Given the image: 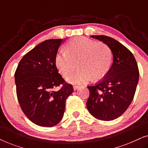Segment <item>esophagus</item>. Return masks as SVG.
<instances>
[{
    "label": "esophagus",
    "mask_w": 148,
    "mask_h": 148,
    "mask_svg": "<svg viewBox=\"0 0 148 148\" xmlns=\"http://www.w3.org/2000/svg\"><path fill=\"white\" fill-rule=\"evenodd\" d=\"M79 88V86H77V85H74L73 86V89L75 90H77V89H78Z\"/></svg>",
    "instance_id": "1"
}]
</instances>
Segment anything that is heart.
I'll return each instance as SVG.
<instances>
[{"label":"heart","instance_id":"heart-1","mask_svg":"<svg viewBox=\"0 0 148 148\" xmlns=\"http://www.w3.org/2000/svg\"><path fill=\"white\" fill-rule=\"evenodd\" d=\"M112 60L110 48L102 42H96L84 36L75 37L66 44V50H60L55 56L56 67L64 77L72 83L82 84L94 79H102L110 69Z\"/></svg>","mask_w":148,"mask_h":148}]
</instances>
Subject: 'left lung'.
<instances>
[{
  "label": "left lung",
  "mask_w": 148,
  "mask_h": 148,
  "mask_svg": "<svg viewBox=\"0 0 148 148\" xmlns=\"http://www.w3.org/2000/svg\"><path fill=\"white\" fill-rule=\"evenodd\" d=\"M106 44L113 54V63L98 82L88 86L86 102L90 114L102 121H112L124 113L134 98L139 72L136 60L128 48L114 38L92 36Z\"/></svg>",
  "instance_id": "8db88e82"
}]
</instances>
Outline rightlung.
I'll use <instances>...</instances> for the list:
<instances>
[{
  "instance_id": "add662e5",
  "label": "right lung",
  "mask_w": 148,
  "mask_h": 148,
  "mask_svg": "<svg viewBox=\"0 0 148 148\" xmlns=\"http://www.w3.org/2000/svg\"><path fill=\"white\" fill-rule=\"evenodd\" d=\"M63 40L42 42L25 54L15 73L20 107L32 123L53 127L61 121L66 98L73 92L58 73L55 56ZM59 86L58 90L56 88Z\"/></svg>"
}]
</instances>
